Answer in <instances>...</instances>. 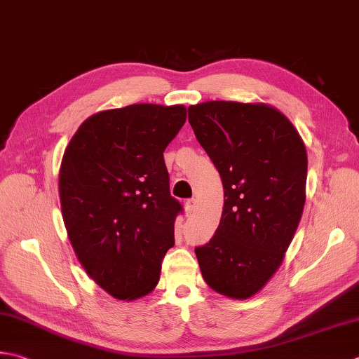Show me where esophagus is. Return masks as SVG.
Listing matches in <instances>:
<instances>
[{
	"mask_svg": "<svg viewBox=\"0 0 359 359\" xmlns=\"http://www.w3.org/2000/svg\"><path fill=\"white\" fill-rule=\"evenodd\" d=\"M194 208H196V199H188L185 202V212L187 215H193L194 213Z\"/></svg>",
	"mask_w": 359,
	"mask_h": 359,
	"instance_id": "1",
	"label": "esophagus"
}]
</instances>
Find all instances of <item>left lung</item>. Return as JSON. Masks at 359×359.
Returning <instances> with one entry per match:
<instances>
[{
  "label": "left lung",
  "instance_id": "1",
  "mask_svg": "<svg viewBox=\"0 0 359 359\" xmlns=\"http://www.w3.org/2000/svg\"><path fill=\"white\" fill-rule=\"evenodd\" d=\"M188 121L224 187L219 226L196 248L202 277L217 294L250 299L277 272L299 227L306 147L290 119L263 102L189 105Z\"/></svg>",
  "mask_w": 359,
  "mask_h": 359
}]
</instances>
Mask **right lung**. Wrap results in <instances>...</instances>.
Returning <instances> with one entry per match:
<instances>
[{"mask_svg": "<svg viewBox=\"0 0 359 359\" xmlns=\"http://www.w3.org/2000/svg\"><path fill=\"white\" fill-rule=\"evenodd\" d=\"M187 121L184 105L132 104L91 115L63 152L62 217L88 277L118 300L146 296L174 245L182 205L163 152Z\"/></svg>", "mask_w": 359, "mask_h": 359, "instance_id": "right-lung-1", "label": "right lung"}]
</instances>
